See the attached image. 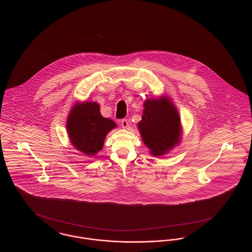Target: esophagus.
<instances>
[{
  "label": "esophagus",
  "mask_w": 252,
  "mask_h": 252,
  "mask_svg": "<svg viewBox=\"0 0 252 252\" xmlns=\"http://www.w3.org/2000/svg\"><path fill=\"white\" fill-rule=\"evenodd\" d=\"M121 125H122V126H123L124 128H127L129 124H128L127 119H123V120L121 121Z\"/></svg>",
  "instance_id": "1"
}]
</instances>
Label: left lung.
Here are the masks:
<instances>
[{"mask_svg":"<svg viewBox=\"0 0 252 252\" xmlns=\"http://www.w3.org/2000/svg\"><path fill=\"white\" fill-rule=\"evenodd\" d=\"M144 108L142 120L138 124L142 139L151 155H163L180 143L179 111L166 96L147 99Z\"/></svg>","mask_w":252,"mask_h":252,"instance_id":"1","label":"left lung"}]
</instances>
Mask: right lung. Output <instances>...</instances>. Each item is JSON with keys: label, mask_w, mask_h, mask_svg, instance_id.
<instances>
[{"label": "right lung", "mask_w": 252, "mask_h": 252, "mask_svg": "<svg viewBox=\"0 0 252 252\" xmlns=\"http://www.w3.org/2000/svg\"><path fill=\"white\" fill-rule=\"evenodd\" d=\"M116 124L104 118L96 102L76 103L67 119V131L72 145L87 156L102 150L108 132Z\"/></svg>", "instance_id": "obj_1"}]
</instances>
